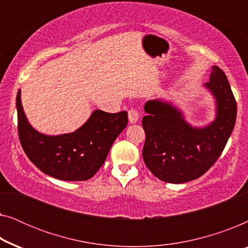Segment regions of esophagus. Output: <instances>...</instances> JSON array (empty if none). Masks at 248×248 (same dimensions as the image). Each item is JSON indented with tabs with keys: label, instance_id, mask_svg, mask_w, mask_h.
I'll use <instances>...</instances> for the list:
<instances>
[{
	"label": "esophagus",
	"instance_id": "34e87169",
	"mask_svg": "<svg viewBox=\"0 0 248 248\" xmlns=\"http://www.w3.org/2000/svg\"><path fill=\"white\" fill-rule=\"evenodd\" d=\"M128 121H130L131 123H137V122L139 121L138 110H135V109L128 110Z\"/></svg>",
	"mask_w": 248,
	"mask_h": 248
}]
</instances>
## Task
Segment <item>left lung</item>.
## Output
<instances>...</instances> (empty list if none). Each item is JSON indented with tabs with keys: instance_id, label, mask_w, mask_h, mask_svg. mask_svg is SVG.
Masks as SVG:
<instances>
[{
	"instance_id": "obj_1",
	"label": "left lung",
	"mask_w": 248,
	"mask_h": 248,
	"mask_svg": "<svg viewBox=\"0 0 248 248\" xmlns=\"http://www.w3.org/2000/svg\"><path fill=\"white\" fill-rule=\"evenodd\" d=\"M205 87L217 99V118L204 128L189 126L171 105L147 101L142 118L144 164L162 182L186 183L205 174L218 160L236 123L237 103L223 71L212 67Z\"/></svg>"
}]
</instances>
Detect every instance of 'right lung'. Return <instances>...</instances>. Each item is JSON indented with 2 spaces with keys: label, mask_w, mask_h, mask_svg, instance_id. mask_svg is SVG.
<instances>
[{
  "label": "right lung",
  "mask_w": 248,
  "mask_h": 248,
  "mask_svg": "<svg viewBox=\"0 0 248 248\" xmlns=\"http://www.w3.org/2000/svg\"><path fill=\"white\" fill-rule=\"evenodd\" d=\"M16 94L18 134L30 161L45 174L62 181H87L106 160L111 144L127 125V111L94 110L87 123L73 133L47 137L33 130Z\"/></svg>",
  "instance_id": "right-lung-1"
}]
</instances>
